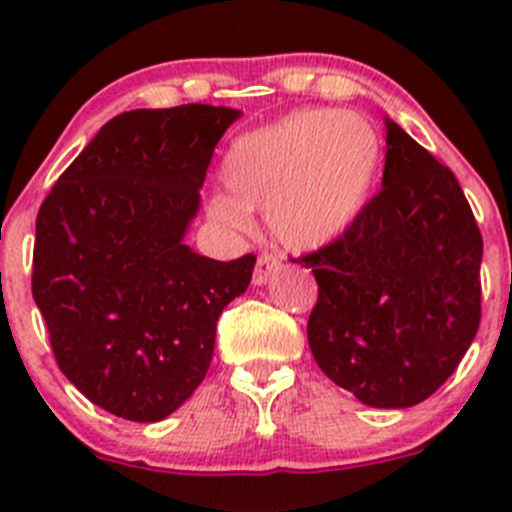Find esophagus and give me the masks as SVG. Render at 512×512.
<instances>
[{"instance_id": "obj_1", "label": "esophagus", "mask_w": 512, "mask_h": 512, "mask_svg": "<svg viewBox=\"0 0 512 512\" xmlns=\"http://www.w3.org/2000/svg\"><path fill=\"white\" fill-rule=\"evenodd\" d=\"M282 260L277 255H270V252H262L260 257H257V265H255V275H252V282L255 285H265L267 280H270V275L275 270H280Z\"/></svg>"}]
</instances>
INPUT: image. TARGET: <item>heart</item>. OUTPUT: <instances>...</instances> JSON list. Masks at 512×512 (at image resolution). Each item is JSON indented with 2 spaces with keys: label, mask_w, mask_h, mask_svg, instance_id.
Listing matches in <instances>:
<instances>
[{
  "label": "heart",
  "mask_w": 512,
  "mask_h": 512,
  "mask_svg": "<svg viewBox=\"0 0 512 512\" xmlns=\"http://www.w3.org/2000/svg\"><path fill=\"white\" fill-rule=\"evenodd\" d=\"M381 163L376 128L356 113L297 111L237 138L223 178L232 198L210 203L215 218L245 227L265 213L270 232L292 250H317L359 218Z\"/></svg>",
  "instance_id": "1"
}]
</instances>
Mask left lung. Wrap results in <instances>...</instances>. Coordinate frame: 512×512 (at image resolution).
I'll return each instance as SVG.
<instances>
[{"label":"left lung","instance_id":"1","mask_svg":"<svg viewBox=\"0 0 512 512\" xmlns=\"http://www.w3.org/2000/svg\"><path fill=\"white\" fill-rule=\"evenodd\" d=\"M480 260L456 175L386 118L381 190L337 240L292 260L319 285L307 322L319 369L374 409L421 404L476 337Z\"/></svg>","mask_w":512,"mask_h":512}]
</instances>
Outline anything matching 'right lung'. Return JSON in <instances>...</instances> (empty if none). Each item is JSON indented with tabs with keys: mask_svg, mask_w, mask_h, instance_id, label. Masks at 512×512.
<instances>
[{
	"mask_svg": "<svg viewBox=\"0 0 512 512\" xmlns=\"http://www.w3.org/2000/svg\"><path fill=\"white\" fill-rule=\"evenodd\" d=\"M240 111L208 103L111 118L36 215L32 294L66 379L108 414L170 416L208 374L220 312L255 255L183 245L215 146Z\"/></svg>",
	"mask_w": 512,
	"mask_h": 512,
	"instance_id": "1",
	"label": "right lung"
}]
</instances>
